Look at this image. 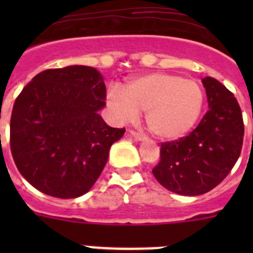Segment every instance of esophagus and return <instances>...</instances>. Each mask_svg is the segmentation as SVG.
Wrapping results in <instances>:
<instances>
[{
  "mask_svg": "<svg viewBox=\"0 0 253 253\" xmlns=\"http://www.w3.org/2000/svg\"><path fill=\"white\" fill-rule=\"evenodd\" d=\"M130 135L134 138V139L138 140V142H143V140H146V137H144L143 134H139L134 130H130Z\"/></svg>",
  "mask_w": 253,
  "mask_h": 253,
  "instance_id": "34e87169",
  "label": "esophagus"
}]
</instances>
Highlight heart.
<instances>
[{
    "instance_id": "1",
    "label": "heart",
    "mask_w": 253,
    "mask_h": 253,
    "mask_svg": "<svg viewBox=\"0 0 253 253\" xmlns=\"http://www.w3.org/2000/svg\"><path fill=\"white\" fill-rule=\"evenodd\" d=\"M204 90L194 80L171 73H149L107 93L113 118L128 123L146 111V124L161 140H177L193 130L204 107Z\"/></svg>"
}]
</instances>
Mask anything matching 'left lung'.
<instances>
[{
    "instance_id": "1",
    "label": "left lung",
    "mask_w": 253,
    "mask_h": 253,
    "mask_svg": "<svg viewBox=\"0 0 253 253\" xmlns=\"http://www.w3.org/2000/svg\"><path fill=\"white\" fill-rule=\"evenodd\" d=\"M209 110L189 135L162 143L156 180L172 193L195 196L208 193L227 177L242 149L241 107L233 93L215 78L202 80Z\"/></svg>"
}]
</instances>
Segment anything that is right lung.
Listing matches in <instances>:
<instances>
[{"instance_id": "right-lung-1", "label": "right lung", "mask_w": 253, "mask_h": 253, "mask_svg": "<svg viewBox=\"0 0 253 253\" xmlns=\"http://www.w3.org/2000/svg\"><path fill=\"white\" fill-rule=\"evenodd\" d=\"M105 99L104 77L87 66L46 69L22 88L11 114L10 146L29 184L60 199L93 186L125 133L99 114Z\"/></svg>"}]
</instances>
